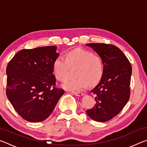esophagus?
I'll return each instance as SVG.
<instances>
[{
	"instance_id": "obj_1",
	"label": "esophagus",
	"mask_w": 147,
	"mask_h": 147,
	"mask_svg": "<svg viewBox=\"0 0 147 147\" xmlns=\"http://www.w3.org/2000/svg\"><path fill=\"white\" fill-rule=\"evenodd\" d=\"M73 93L74 94V95H76V96H82L83 95V93H81V92H73Z\"/></svg>"
}]
</instances>
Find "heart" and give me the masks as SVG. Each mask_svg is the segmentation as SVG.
I'll return each instance as SVG.
<instances>
[{
	"mask_svg": "<svg viewBox=\"0 0 147 147\" xmlns=\"http://www.w3.org/2000/svg\"><path fill=\"white\" fill-rule=\"evenodd\" d=\"M76 78L71 79L63 84L67 90L79 91L94 85L100 80L104 73V64L100 56L90 51L76 48L68 52L65 58L58 56L53 63V72L56 78L64 82L69 78L70 68H75Z\"/></svg>",
	"mask_w": 147,
	"mask_h": 147,
	"instance_id": "b5f03b06",
	"label": "heart"
}]
</instances>
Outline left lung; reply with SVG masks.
Segmentation results:
<instances>
[{
	"mask_svg": "<svg viewBox=\"0 0 147 147\" xmlns=\"http://www.w3.org/2000/svg\"><path fill=\"white\" fill-rule=\"evenodd\" d=\"M100 56L104 73L100 82L91 91L96 104L86 113L97 122H106L117 115L130 96L131 66L118 47L106 43H88Z\"/></svg>",
	"mask_w": 147,
	"mask_h": 147,
	"instance_id": "left-lung-1",
	"label": "left lung"
}]
</instances>
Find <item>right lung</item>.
I'll return each mask as SVG.
<instances>
[{"mask_svg":"<svg viewBox=\"0 0 147 147\" xmlns=\"http://www.w3.org/2000/svg\"><path fill=\"white\" fill-rule=\"evenodd\" d=\"M56 49V46L23 49L7 65V97L27 121L45 120L65 93L55 86L53 63L59 56Z\"/></svg>","mask_w":147,"mask_h":147,"instance_id":"add662e5","label":"right lung"}]
</instances>
